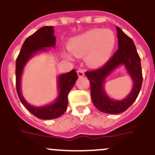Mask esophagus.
Instances as JSON below:
<instances>
[{"label":"esophagus","mask_w":155,"mask_h":155,"mask_svg":"<svg viewBox=\"0 0 155 155\" xmlns=\"http://www.w3.org/2000/svg\"><path fill=\"white\" fill-rule=\"evenodd\" d=\"M77 74L79 77H81V76H84V72H83V69H79V70L77 71Z\"/></svg>","instance_id":"1"}]
</instances>
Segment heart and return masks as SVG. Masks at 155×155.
<instances>
[{
	"instance_id": "heart-1",
	"label": "heart",
	"mask_w": 155,
	"mask_h": 155,
	"mask_svg": "<svg viewBox=\"0 0 155 155\" xmlns=\"http://www.w3.org/2000/svg\"><path fill=\"white\" fill-rule=\"evenodd\" d=\"M115 35L109 29H93L72 38L68 48L72 55L83 57L90 66L104 65L110 57L115 46Z\"/></svg>"
}]
</instances>
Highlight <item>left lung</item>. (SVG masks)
<instances>
[{
    "instance_id": "obj_1",
    "label": "left lung",
    "mask_w": 155,
    "mask_h": 155,
    "mask_svg": "<svg viewBox=\"0 0 155 155\" xmlns=\"http://www.w3.org/2000/svg\"><path fill=\"white\" fill-rule=\"evenodd\" d=\"M118 49L107 63L94 70L85 72L90 82L91 99L99 110L106 114H118L124 112L132 105L141 88L142 69L140 58L133 40L128 37L119 27H117ZM124 64L133 80V88L128 97L121 101L113 100L104 90L105 79L118 66Z\"/></svg>"
}]
</instances>
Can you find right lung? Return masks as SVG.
Wrapping results in <instances>:
<instances>
[{"mask_svg":"<svg viewBox=\"0 0 155 155\" xmlns=\"http://www.w3.org/2000/svg\"><path fill=\"white\" fill-rule=\"evenodd\" d=\"M55 41L56 38L54 35L53 27L44 26L26 38L16 59V89L19 99L29 112L36 117L42 120L58 118L65 112L68 105V94L78 79L75 69L67 73L59 75L58 77V97L52 104L48 105L41 107L31 105L22 96L21 92V79L25 65L38 51H46L47 48L55 47Z\"/></svg>","mask_w":155,"mask_h":155,"instance_id":"add662e5","label":"right lung"}]
</instances>
